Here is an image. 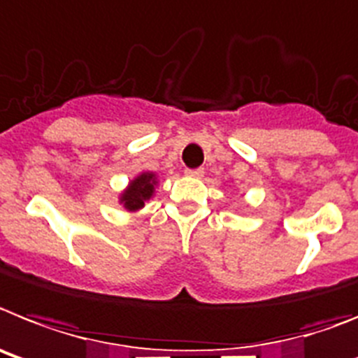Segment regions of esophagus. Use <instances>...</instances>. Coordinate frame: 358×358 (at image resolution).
<instances>
[{
  "mask_svg": "<svg viewBox=\"0 0 358 358\" xmlns=\"http://www.w3.org/2000/svg\"><path fill=\"white\" fill-rule=\"evenodd\" d=\"M185 174L191 178H200V176H203V169H185Z\"/></svg>",
  "mask_w": 358,
  "mask_h": 358,
  "instance_id": "1",
  "label": "esophagus"
}]
</instances>
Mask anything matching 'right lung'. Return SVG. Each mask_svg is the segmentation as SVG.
Segmentation results:
<instances>
[{
  "instance_id": "1",
  "label": "right lung",
  "mask_w": 358,
  "mask_h": 358,
  "mask_svg": "<svg viewBox=\"0 0 358 358\" xmlns=\"http://www.w3.org/2000/svg\"><path fill=\"white\" fill-rule=\"evenodd\" d=\"M158 184L155 173H142L138 174L136 178L131 180L129 187L125 189L120 196V203H123V207L127 211H138L145 206V200L155 194V187Z\"/></svg>"
}]
</instances>
